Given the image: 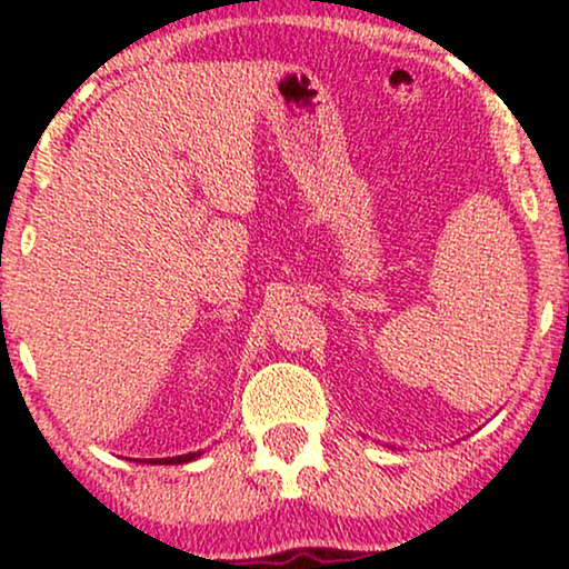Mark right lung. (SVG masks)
<instances>
[{
    "mask_svg": "<svg viewBox=\"0 0 569 569\" xmlns=\"http://www.w3.org/2000/svg\"><path fill=\"white\" fill-rule=\"evenodd\" d=\"M197 456H201V453H186V456H176V458H150V463H189Z\"/></svg>",
    "mask_w": 569,
    "mask_h": 569,
    "instance_id": "right-lung-1",
    "label": "right lung"
}]
</instances>
